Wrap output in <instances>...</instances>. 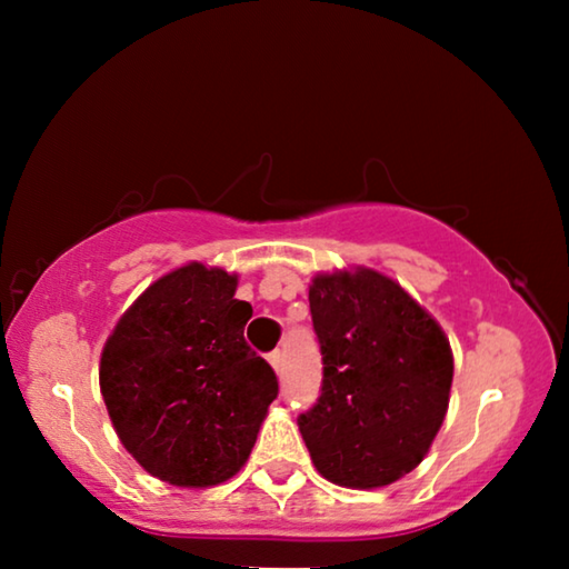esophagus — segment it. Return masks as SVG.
I'll list each match as a JSON object with an SVG mask.
<instances>
[{"label": "esophagus", "instance_id": "1", "mask_svg": "<svg viewBox=\"0 0 569 569\" xmlns=\"http://www.w3.org/2000/svg\"><path fill=\"white\" fill-rule=\"evenodd\" d=\"M268 361H271V366L276 369V373H283V353L281 351H271L268 353Z\"/></svg>", "mask_w": 569, "mask_h": 569}]
</instances>
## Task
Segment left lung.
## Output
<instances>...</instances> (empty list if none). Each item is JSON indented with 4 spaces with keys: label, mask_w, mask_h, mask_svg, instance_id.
<instances>
[{
    "label": "left lung",
    "mask_w": 569,
    "mask_h": 569,
    "mask_svg": "<svg viewBox=\"0 0 569 569\" xmlns=\"http://www.w3.org/2000/svg\"><path fill=\"white\" fill-rule=\"evenodd\" d=\"M321 393L298 417L316 469L371 489L419 465L445 421L455 361L439 323L369 268L316 276L308 288Z\"/></svg>",
    "instance_id": "obj_1"
}]
</instances>
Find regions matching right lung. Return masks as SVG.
Here are the masks:
<instances>
[{
	"mask_svg": "<svg viewBox=\"0 0 569 569\" xmlns=\"http://www.w3.org/2000/svg\"><path fill=\"white\" fill-rule=\"evenodd\" d=\"M223 268L182 266L134 301L102 349L100 389L124 449L168 485L213 487L246 465L278 397L243 339L253 308Z\"/></svg>",
	"mask_w": 569,
	"mask_h": 569,
	"instance_id": "right-lung-1",
	"label": "right lung"
}]
</instances>
